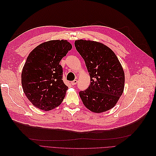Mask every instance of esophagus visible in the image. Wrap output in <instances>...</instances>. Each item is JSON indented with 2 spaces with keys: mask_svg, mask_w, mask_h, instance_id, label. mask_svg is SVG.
<instances>
[{
  "mask_svg": "<svg viewBox=\"0 0 156 156\" xmlns=\"http://www.w3.org/2000/svg\"><path fill=\"white\" fill-rule=\"evenodd\" d=\"M77 83V80H74V81H73L71 84H72V85H75V84H76Z\"/></svg>",
  "mask_w": 156,
  "mask_h": 156,
  "instance_id": "obj_1",
  "label": "esophagus"
}]
</instances>
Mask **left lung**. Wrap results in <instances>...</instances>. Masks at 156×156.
<instances>
[{
  "instance_id": "obj_1",
  "label": "left lung",
  "mask_w": 156,
  "mask_h": 156,
  "mask_svg": "<svg viewBox=\"0 0 156 156\" xmlns=\"http://www.w3.org/2000/svg\"><path fill=\"white\" fill-rule=\"evenodd\" d=\"M77 51L83 57L90 77V84L80 91L83 104L94 112L114 107L124 91L125 75L117 56L109 48L98 41L77 40Z\"/></svg>"
}]
</instances>
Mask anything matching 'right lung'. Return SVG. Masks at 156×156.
<instances>
[{
  "label": "right lung",
  "mask_w": 156,
  "mask_h": 156,
  "mask_svg": "<svg viewBox=\"0 0 156 156\" xmlns=\"http://www.w3.org/2000/svg\"><path fill=\"white\" fill-rule=\"evenodd\" d=\"M72 45L67 40H51L37 45L27 57L21 73L23 92L32 105L50 111L62 102L68 87L60 62Z\"/></svg>",
  "instance_id": "add662e5"
}]
</instances>
